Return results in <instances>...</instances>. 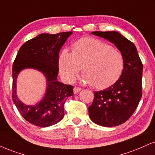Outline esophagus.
Here are the masks:
<instances>
[{
	"label": "esophagus",
	"mask_w": 155,
	"mask_h": 155,
	"mask_svg": "<svg viewBox=\"0 0 155 155\" xmlns=\"http://www.w3.org/2000/svg\"><path fill=\"white\" fill-rule=\"evenodd\" d=\"M81 87H74V89H73V92H74V93H79L80 91H81Z\"/></svg>",
	"instance_id": "1"
}]
</instances>
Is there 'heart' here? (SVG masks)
<instances>
[{"mask_svg":"<svg viewBox=\"0 0 155 155\" xmlns=\"http://www.w3.org/2000/svg\"><path fill=\"white\" fill-rule=\"evenodd\" d=\"M124 55L111 45L95 38L78 40L72 45V52L63 49L59 58L61 76L72 83L81 71L83 81L96 89H105L116 83L124 69Z\"/></svg>","mask_w":155,"mask_h":155,"instance_id":"1","label":"heart"}]
</instances>
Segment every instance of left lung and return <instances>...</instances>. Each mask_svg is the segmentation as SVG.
<instances>
[{"label":"left lung","instance_id":"8db88e82","mask_svg":"<svg viewBox=\"0 0 155 155\" xmlns=\"http://www.w3.org/2000/svg\"><path fill=\"white\" fill-rule=\"evenodd\" d=\"M93 35L114 44L124 57L119 80L104 91H95L89 116L96 124L112 127L124 124L132 116L142 98L143 64L134 43L116 31H94Z\"/></svg>","mask_w":155,"mask_h":155}]
</instances>
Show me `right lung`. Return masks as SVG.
I'll return each instance as SVG.
<instances>
[{
  "label": "right lung",
  "mask_w": 155,
  "mask_h": 155,
  "mask_svg": "<svg viewBox=\"0 0 155 155\" xmlns=\"http://www.w3.org/2000/svg\"><path fill=\"white\" fill-rule=\"evenodd\" d=\"M72 32L56 34H41L24 43L19 49L12 68V98L16 108L30 124L47 127L58 123L64 115V104L73 95V86L57 81L59 53ZM33 68L41 71L47 79L48 87L44 98L35 106L24 104L17 98V76L22 69Z\"/></svg>",
  "instance_id": "add662e5"
}]
</instances>
